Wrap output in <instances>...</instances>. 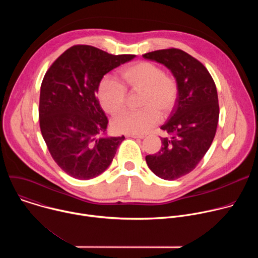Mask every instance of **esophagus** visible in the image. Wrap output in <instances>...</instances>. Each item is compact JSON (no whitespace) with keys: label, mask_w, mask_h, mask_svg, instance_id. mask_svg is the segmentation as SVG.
Wrapping results in <instances>:
<instances>
[{"label":"esophagus","mask_w":258,"mask_h":258,"mask_svg":"<svg viewBox=\"0 0 258 258\" xmlns=\"http://www.w3.org/2000/svg\"><path fill=\"white\" fill-rule=\"evenodd\" d=\"M127 138H134V139H144V135H138V134H127L126 135Z\"/></svg>","instance_id":"34e87169"}]
</instances>
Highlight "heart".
I'll list each match as a JSON object with an SVG mask.
<instances>
[{
    "instance_id": "b5f03b06",
    "label": "heart",
    "mask_w": 258,
    "mask_h": 258,
    "mask_svg": "<svg viewBox=\"0 0 258 258\" xmlns=\"http://www.w3.org/2000/svg\"><path fill=\"white\" fill-rule=\"evenodd\" d=\"M119 83L103 79L97 90L98 100L104 111L110 115L120 113L126 105V92L140 93L136 111L125 112L113 120L118 133L145 134L166 116L173 109L178 85L175 78L162 72L161 68L149 61H139L123 66L118 71Z\"/></svg>"
}]
</instances>
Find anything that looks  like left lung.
<instances>
[{
  "instance_id": "1",
  "label": "left lung",
  "mask_w": 258,
  "mask_h": 258,
  "mask_svg": "<svg viewBox=\"0 0 258 258\" xmlns=\"http://www.w3.org/2000/svg\"><path fill=\"white\" fill-rule=\"evenodd\" d=\"M143 57L166 66L178 85L176 103L160 127L165 133L161 148L146 156L157 176L176 179L197 166L214 139L219 116L216 87L206 67L179 49L158 50Z\"/></svg>"
}]
</instances>
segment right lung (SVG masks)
<instances>
[{
  "mask_svg": "<svg viewBox=\"0 0 258 258\" xmlns=\"http://www.w3.org/2000/svg\"><path fill=\"white\" fill-rule=\"evenodd\" d=\"M135 57L77 45L46 72L40 94V127L53 159L70 176L90 179L112 162L124 136H107L108 118L96 94L106 73Z\"/></svg>",
  "mask_w": 258,
  "mask_h": 258,
  "instance_id": "add662e5",
  "label": "right lung"
}]
</instances>
